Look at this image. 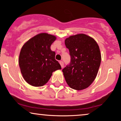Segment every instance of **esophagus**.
Instances as JSON below:
<instances>
[{
	"label": "esophagus",
	"instance_id": "34e87169",
	"mask_svg": "<svg viewBox=\"0 0 121 121\" xmlns=\"http://www.w3.org/2000/svg\"><path fill=\"white\" fill-rule=\"evenodd\" d=\"M59 63H60L62 68H63V67H64V63H63V62L62 60H61V61H60V62H59Z\"/></svg>",
	"mask_w": 121,
	"mask_h": 121
}]
</instances>
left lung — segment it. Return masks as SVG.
Returning <instances> with one entry per match:
<instances>
[{"label": "left lung", "instance_id": "8db88e82", "mask_svg": "<svg viewBox=\"0 0 121 121\" xmlns=\"http://www.w3.org/2000/svg\"><path fill=\"white\" fill-rule=\"evenodd\" d=\"M70 62L63 69L65 81L72 89L83 90L92 83L100 67L101 56L94 39L85 34L71 36L65 40Z\"/></svg>", "mask_w": 121, "mask_h": 121}]
</instances>
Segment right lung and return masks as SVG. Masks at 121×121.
Listing matches in <instances>:
<instances>
[{"instance_id":"right-lung-1","label":"right lung","mask_w":121,"mask_h":121,"mask_svg":"<svg viewBox=\"0 0 121 121\" xmlns=\"http://www.w3.org/2000/svg\"><path fill=\"white\" fill-rule=\"evenodd\" d=\"M56 37L46 33L38 34L22 46L19 55L21 73L26 82L34 86H42L54 71L61 69L51 46Z\"/></svg>"}]
</instances>
